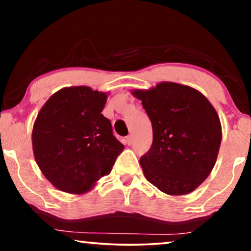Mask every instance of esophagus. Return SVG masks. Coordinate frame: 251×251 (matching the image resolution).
<instances>
[{
  "label": "esophagus",
  "instance_id": "34e87169",
  "mask_svg": "<svg viewBox=\"0 0 251 251\" xmlns=\"http://www.w3.org/2000/svg\"><path fill=\"white\" fill-rule=\"evenodd\" d=\"M133 142H134V136L133 135H128L126 137V143L128 144V145H131V144H133Z\"/></svg>",
  "mask_w": 251,
  "mask_h": 251
}]
</instances>
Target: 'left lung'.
<instances>
[{"label": "left lung", "mask_w": 251, "mask_h": 251, "mask_svg": "<svg viewBox=\"0 0 251 251\" xmlns=\"http://www.w3.org/2000/svg\"><path fill=\"white\" fill-rule=\"evenodd\" d=\"M152 127V144L141 157L144 175L168 195L192 193L209 176L222 143L215 108L201 92L164 82L136 90Z\"/></svg>", "instance_id": "1"}]
</instances>
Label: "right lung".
I'll return each instance as SVG.
<instances>
[{
	"label": "right lung",
	"mask_w": 251,
	"mask_h": 251,
	"mask_svg": "<svg viewBox=\"0 0 251 251\" xmlns=\"http://www.w3.org/2000/svg\"><path fill=\"white\" fill-rule=\"evenodd\" d=\"M107 94L87 86L62 88L34 123V157L43 175L62 192L84 194L109 175L124 145L101 114Z\"/></svg>",
	"instance_id": "right-lung-1"
}]
</instances>
